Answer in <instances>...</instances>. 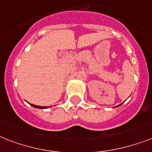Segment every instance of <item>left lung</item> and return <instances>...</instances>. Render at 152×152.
Segmentation results:
<instances>
[{
  "label": "left lung",
  "instance_id": "1",
  "mask_svg": "<svg viewBox=\"0 0 152 152\" xmlns=\"http://www.w3.org/2000/svg\"><path fill=\"white\" fill-rule=\"evenodd\" d=\"M121 104H120V105H118V106H117V107H119V106H121Z\"/></svg>",
  "mask_w": 152,
  "mask_h": 152
}]
</instances>
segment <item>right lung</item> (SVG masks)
<instances>
[{"instance_id":"add662e5","label":"right lung","mask_w":152,"mask_h":152,"mask_svg":"<svg viewBox=\"0 0 152 152\" xmlns=\"http://www.w3.org/2000/svg\"><path fill=\"white\" fill-rule=\"evenodd\" d=\"M31 106H33L35 108H40V109H45V108H47L46 107H40V106H36V105H34V104H31Z\"/></svg>"}]
</instances>
